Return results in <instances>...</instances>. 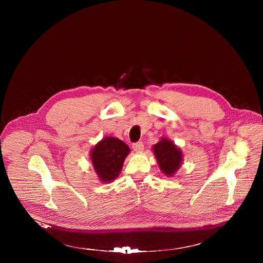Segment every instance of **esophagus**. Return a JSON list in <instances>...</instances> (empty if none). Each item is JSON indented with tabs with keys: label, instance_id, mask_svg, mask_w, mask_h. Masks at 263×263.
Returning a JSON list of instances; mask_svg holds the SVG:
<instances>
[{
	"label": "esophagus",
	"instance_id": "1",
	"mask_svg": "<svg viewBox=\"0 0 263 263\" xmlns=\"http://www.w3.org/2000/svg\"><path fill=\"white\" fill-rule=\"evenodd\" d=\"M132 147L135 152H140L143 149V142L142 141H137V142H134L132 144Z\"/></svg>",
	"mask_w": 263,
	"mask_h": 263
}]
</instances>
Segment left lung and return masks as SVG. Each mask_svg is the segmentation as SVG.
Returning a JSON list of instances; mask_svg holds the SVG:
<instances>
[{"label":"left lung","instance_id":"8db88e82","mask_svg":"<svg viewBox=\"0 0 263 263\" xmlns=\"http://www.w3.org/2000/svg\"><path fill=\"white\" fill-rule=\"evenodd\" d=\"M154 153L160 170L167 176H172L181 165L182 152L171 140L162 138L154 146Z\"/></svg>","mask_w":263,"mask_h":263}]
</instances>
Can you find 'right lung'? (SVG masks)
<instances>
[{
    "label": "right lung",
    "mask_w": 263,
    "mask_h": 263,
    "mask_svg": "<svg viewBox=\"0 0 263 263\" xmlns=\"http://www.w3.org/2000/svg\"><path fill=\"white\" fill-rule=\"evenodd\" d=\"M129 152V146L115 137H106L96 144L90 157L95 171L103 183L115 180L119 176Z\"/></svg>",
    "instance_id": "obj_1"
}]
</instances>
